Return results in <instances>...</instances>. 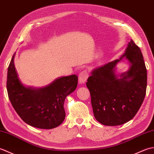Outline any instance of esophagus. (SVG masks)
<instances>
[{"label":"esophagus","mask_w":154,"mask_h":154,"mask_svg":"<svg viewBox=\"0 0 154 154\" xmlns=\"http://www.w3.org/2000/svg\"><path fill=\"white\" fill-rule=\"evenodd\" d=\"M89 77V73L87 70H84L81 71L79 75V82L80 84H84L87 80Z\"/></svg>","instance_id":"34e87169"}]
</instances>
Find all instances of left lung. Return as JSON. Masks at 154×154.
Wrapping results in <instances>:
<instances>
[{
  "mask_svg": "<svg viewBox=\"0 0 154 154\" xmlns=\"http://www.w3.org/2000/svg\"><path fill=\"white\" fill-rule=\"evenodd\" d=\"M125 58L129 68L120 75L116 65ZM96 120L105 126H119L132 120L145 98L147 70L142 51L132 40L124 54L91 72L86 83Z\"/></svg>",
  "mask_w": 154,
  "mask_h": 154,
  "instance_id": "1",
  "label": "left lung"
}]
</instances>
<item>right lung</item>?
Returning <instances> with one entry per match:
<instances>
[{"mask_svg":"<svg viewBox=\"0 0 154 154\" xmlns=\"http://www.w3.org/2000/svg\"><path fill=\"white\" fill-rule=\"evenodd\" d=\"M13 55L8 67L7 92L9 100L24 122L40 129H51L60 126L65 118L64 101L76 89V75L61 77L48 85L26 87L20 80Z\"/></svg>","mask_w":154,"mask_h":154,"instance_id":"obj_1","label":"right lung"}]
</instances>
